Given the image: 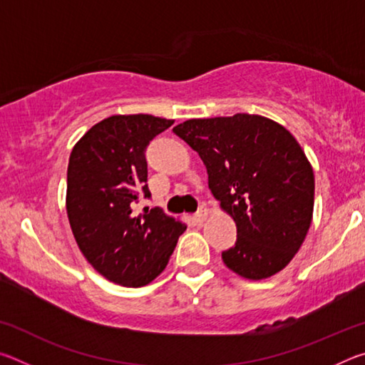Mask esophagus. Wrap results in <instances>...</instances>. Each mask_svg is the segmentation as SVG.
I'll return each mask as SVG.
<instances>
[{
	"label": "esophagus",
	"mask_w": 365,
	"mask_h": 365,
	"mask_svg": "<svg viewBox=\"0 0 365 365\" xmlns=\"http://www.w3.org/2000/svg\"><path fill=\"white\" fill-rule=\"evenodd\" d=\"M206 215H207V211H206V207H200V211H197L195 215H193V219H195V222L197 225H201L202 222L206 220Z\"/></svg>",
	"instance_id": "1"
}]
</instances>
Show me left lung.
<instances>
[{
    "instance_id": "1",
    "label": "left lung",
    "mask_w": 365,
    "mask_h": 365,
    "mask_svg": "<svg viewBox=\"0 0 365 365\" xmlns=\"http://www.w3.org/2000/svg\"><path fill=\"white\" fill-rule=\"evenodd\" d=\"M200 154L209 188L237 224L225 265L250 280L272 277L304 242L314 209V172L285 127L262 115L190 119L174 127Z\"/></svg>"
}]
</instances>
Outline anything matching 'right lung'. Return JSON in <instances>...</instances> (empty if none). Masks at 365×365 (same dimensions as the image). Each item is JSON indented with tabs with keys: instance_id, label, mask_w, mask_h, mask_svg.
Instances as JSON below:
<instances>
[{
	"instance_id": "add662e5",
	"label": "right lung",
	"mask_w": 365,
	"mask_h": 365,
	"mask_svg": "<svg viewBox=\"0 0 365 365\" xmlns=\"http://www.w3.org/2000/svg\"><path fill=\"white\" fill-rule=\"evenodd\" d=\"M174 123L150 114L113 115L73 146L67 168V215L80 251L117 285L138 288L165 269L182 222L160 207L135 214L148 188L146 148Z\"/></svg>"
}]
</instances>
